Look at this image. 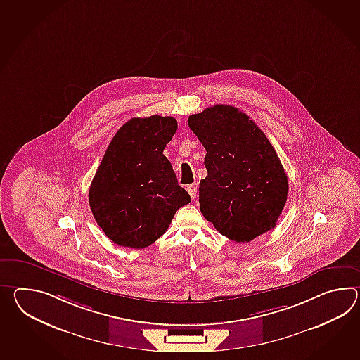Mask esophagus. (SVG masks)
<instances>
[{
    "mask_svg": "<svg viewBox=\"0 0 360 360\" xmlns=\"http://www.w3.org/2000/svg\"><path fill=\"white\" fill-rule=\"evenodd\" d=\"M187 191H188V193H190L191 199L195 200V198H196V193H198V184H188V186H187Z\"/></svg>",
    "mask_w": 360,
    "mask_h": 360,
    "instance_id": "34e87169",
    "label": "esophagus"
}]
</instances>
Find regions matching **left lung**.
Instances as JSON below:
<instances>
[{
  "label": "left lung",
  "mask_w": 360,
  "mask_h": 360,
  "mask_svg": "<svg viewBox=\"0 0 360 360\" xmlns=\"http://www.w3.org/2000/svg\"><path fill=\"white\" fill-rule=\"evenodd\" d=\"M207 155L200 210L217 231L248 243L270 231L287 202L288 178L276 151L248 115L216 104L188 117Z\"/></svg>",
  "instance_id": "1"
}]
</instances>
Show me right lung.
I'll return each instance as SVG.
<instances>
[{
  "label": "right lung",
  "mask_w": 360,
  "mask_h": 360,
  "mask_svg": "<svg viewBox=\"0 0 360 360\" xmlns=\"http://www.w3.org/2000/svg\"><path fill=\"white\" fill-rule=\"evenodd\" d=\"M176 129L174 117L153 115L129 120L112 138L90 186L89 205L115 244L151 245L191 201L162 153Z\"/></svg>",
  "instance_id": "obj_1"
}]
</instances>
